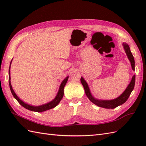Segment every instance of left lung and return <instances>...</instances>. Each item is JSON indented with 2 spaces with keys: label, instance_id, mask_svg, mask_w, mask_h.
I'll list each match as a JSON object with an SVG mask.
<instances>
[{
  "label": "left lung",
  "instance_id": "left-lung-1",
  "mask_svg": "<svg viewBox=\"0 0 146 146\" xmlns=\"http://www.w3.org/2000/svg\"><path fill=\"white\" fill-rule=\"evenodd\" d=\"M123 47H124V49H125V51L127 54V55L131 63V68L133 70H135L134 57L130 51V47H129V45L125 42L123 43ZM80 81L84 87V89H85V91L86 96L88 97V98L92 102V103L94 104L95 105H96L97 106H98V107H100L113 109V108H116L117 107H118V106L123 104V103H125L127 101V100L128 99V98H129L131 92L132 91H133L134 86H135V75H134L133 77H132L130 83L129 84V86H127V88H126V90L124 91V92H123L120 96L118 97L117 98H116L115 99H113V100H100L94 99L91 94L89 87H88L87 83L83 78V77H81Z\"/></svg>",
  "mask_w": 146,
  "mask_h": 146
}]
</instances>
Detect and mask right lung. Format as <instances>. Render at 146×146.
<instances>
[{"instance_id": "add662e5", "label": "right lung", "mask_w": 146, "mask_h": 146, "mask_svg": "<svg viewBox=\"0 0 146 146\" xmlns=\"http://www.w3.org/2000/svg\"><path fill=\"white\" fill-rule=\"evenodd\" d=\"M68 78H69V77H66L64 79V80L62 82V83H61V85L60 86V89H59L58 94H57L56 98L54 100H53L51 102H50L49 103H47L46 104L42 105H41V106H38V107H34V106L30 105H28L27 104L24 103V102H23L21 99H19V98H18V97L17 96V95L15 94V92H14V91H13V88H12V86H11V82H10L11 78H10V70H9V79H8V81H9V85H10V90L11 91V93H12L13 96H14V98L17 100V102H18L22 106H23V107H24L26 109L30 110V111H36V112H42V111H46V110H50V109H52L53 108L55 107L56 106L60 103V100L62 99L63 97V95H64V86L66 85V83H67V82H68Z\"/></svg>"}]
</instances>
